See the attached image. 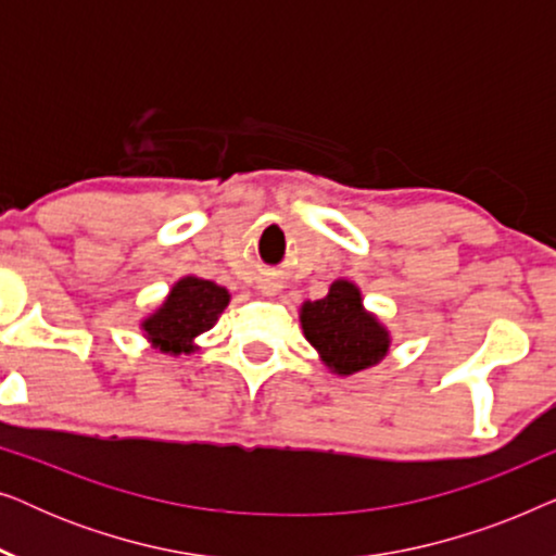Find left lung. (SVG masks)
<instances>
[{
    "instance_id": "left-lung-1",
    "label": "left lung",
    "mask_w": 556,
    "mask_h": 556,
    "mask_svg": "<svg viewBox=\"0 0 556 556\" xmlns=\"http://www.w3.org/2000/svg\"><path fill=\"white\" fill-rule=\"evenodd\" d=\"M301 324L306 339L339 375L371 367L390 349L387 331L375 316L364 314L362 295L349 280H337L326 299L303 303Z\"/></svg>"
}]
</instances>
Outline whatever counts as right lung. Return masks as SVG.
I'll return each instance as SVG.
<instances>
[{
    "label": "right lung",
    "mask_w": 556,
    "mask_h": 556,
    "mask_svg": "<svg viewBox=\"0 0 556 556\" xmlns=\"http://www.w3.org/2000/svg\"><path fill=\"white\" fill-rule=\"evenodd\" d=\"M227 301L230 293L223 286L187 276L172 288L164 306L143 321V331L162 352H189V341L215 326Z\"/></svg>",
    "instance_id": "obj_1"
}]
</instances>
